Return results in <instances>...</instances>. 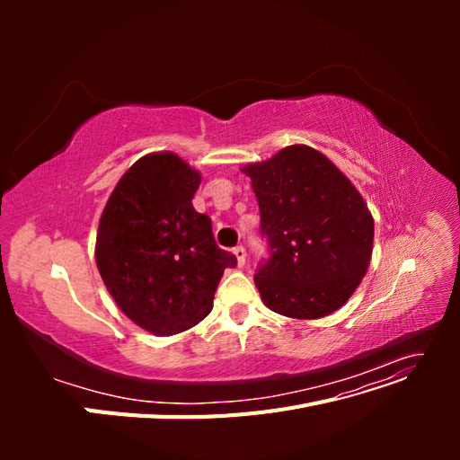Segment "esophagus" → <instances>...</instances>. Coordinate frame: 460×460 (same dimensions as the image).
<instances>
[{
    "label": "esophagus",
    "mask_w": 460,
    "mask_h": 460,
    "mask_svg": "<svg viewBox=\"0 0 460 460\" xmlns=\"http://www.w3.org/2000/svg\"><path fill=\"white\" fill-rule=\"evenodd\" d=\"M234 255H235V259H238V267H243L245 264V247L243 245H238L234 249Z\"/></svg>",
    "instance_id": "1"
}]
</instances>
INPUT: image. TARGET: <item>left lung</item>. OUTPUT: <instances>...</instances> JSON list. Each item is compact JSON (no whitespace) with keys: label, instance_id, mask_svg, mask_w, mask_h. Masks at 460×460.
Masks as SVG:
<instances>
[{"label":"left lung","instance_id":"8db88e82","mask_svg":"<svg viewBox=\"0 0 460 460\" xmlns=\"http://www.w3.org/2000/svg\"><path fill=\"white\" fill-rule=\"evenodd\" d=\"M259 201L270 257L255 274L262 303L278 314L314 320L338 311L363 280L374 218L358 190L309 146H288L242 169Z\"/></svg>","mask_w":460,"mask_h":460}]
</instances>
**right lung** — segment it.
<instances>
[{
  "label": "right lung",
  "instance_id": "right-lung-1",
  "mask_svg": "<svg viewBox=\"0 0 460 460\" xmlns=\"http://www.w3.org/2000/svg\"><path fill=\"white\" fill-rule=\"evenodd\" d=\"M201 174L176 153L137 159L103 208L95 262L119 309L153 336L184 332L211 313L235 257L191 205Z\"/></svg>",
  "mask_w": 460,
  "mask_h": 460
}]
</instances>
